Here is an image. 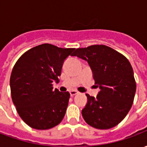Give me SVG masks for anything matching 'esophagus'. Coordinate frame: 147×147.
Returning <instances> with one entry per match:
<instances>
[{
  "instance_id": "1",
  "label": "esophagus",
  "mask_w": 147,
  "mask_h": 147,
  "mask_svg": "<svg viewBox=\"0 0 147 147\" xmlns=\"http://www.w3.org/2000/svg\"><path fill=\"white\" fill-rule=\"evenodd\" d=\"M77 94H78V91H76V90H71L70 91V95L71 96V97L74 95H76Z\"/></svg>"
}]
</instances>
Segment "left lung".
I'll return each instance as SVG.
<instances>
[{"label": "left lung", "instance_id": "1", "mask_svg": "<svg viewBox=\"0 0 147 147\" xmlns=\"http://www.w3.org/2000/svg\"><path fill=\"white\" fill-rule=\"evenodd\" d=\"M71 56L87 61L100 89L97 98L86 94L87 103L82 110L84 120L98 129L117 126L128 113L136 94V80L128 60L104 45L76 49Z\"/></svg>", "mask_w": 147, "mask_h": 147}]
</instances>
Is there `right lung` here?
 Masks as SVG:
<instances>
[{"label": "right lung", "mask_w": 147, "mask_h": 147, "mask_svg": "<svg viewBox=\"0 0 147 147\" xmlns=\"http://www.w3.org/2000/svg\"><path fill=\"white\" fill-rule=\"evenodd\" d=\"M75 49L42 44L24 53L13 67L10 77L12 102L28 126L45 130L63 120L70 94L53 89L65 59Z\"/></svg>", "instance_id": "right-lung-1"}]
</instances>
